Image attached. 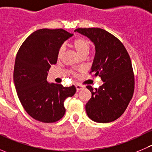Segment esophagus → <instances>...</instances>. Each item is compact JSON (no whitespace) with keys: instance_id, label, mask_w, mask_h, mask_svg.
<instances>
[{"instance_id":"obj_1","label":"esophagus","mask_w":152,"mask_h":152,"mask_svg":"<svg viewBox=\"0 0 152 152\" xmlns=\"http://www.w3.org/2000/svg\"><path fill=\"white\" fill-rule=\"evenodd\" d=\"M82 86L80 85H76V90L77 91H79V90H81L82 89Z\"/></svg>"}]
</instances>
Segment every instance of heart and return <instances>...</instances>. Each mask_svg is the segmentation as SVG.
Here are the masks:
<instances>
[{
  "instance_id": "obj_1",
  "label": "heart",
  "mask_w": 152,
  "mask_h": 152,
  "mask_svg": "<svg viewBox=\"0 0 152 152\" xmlns=\"http://www.w3.org/2000/svg\"><path fill=\"white\" fill-rule=\"evenodd\" d=\"M73 46L75 48V50H76V52L80 56H82V55L85 54L87 55L89 53V50H90V48L88 40L83 37L76 38L73 42ZM64 50H65V46L62 45V46L59 48V51H58V59H60L62 57Z\"/></svg>"
}]
</instances>
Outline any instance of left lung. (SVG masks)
<instances>
[{
    "label": "left lung",
    "instance_id": "left-lung-1",
    "mask_svg": "<svg viewBox=\"0 0 152 152\" xmlns=\"http://www.w3.org/2000/svg\"><path fill=\"white\" fill-rule=\"evenodd\" d=\"M94 43L96 54L90 73L100 76L104 84L93 90L86 104L88 117L97 123H110L122 115L128 107L134 89L131 59L126 49L117 37L99 28L75 30Z\"/></svg>",
    "mask_w": 152,
    "mask_h": 152
}]
</instances>
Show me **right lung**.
<instances>
[{"label":"right lung","mask_w":152,"mask_h":152,"mask_svg":"<svg viewBox=\"0 0 152 152\" xmlns=\"http://www.w3.org/2000/svg\"><path fill=\"white\" fill-rule=\"evenodd\" d=\"M72 36L62 28L39 29L18 50L14 83L21 104L35 120L43 123L60 120L65 113L64 102L76 93L74 85L65 87L47 82L48 71L57 62L59 48Z\"/></svg>","instance_id":"obj_1"}]
</instances>
